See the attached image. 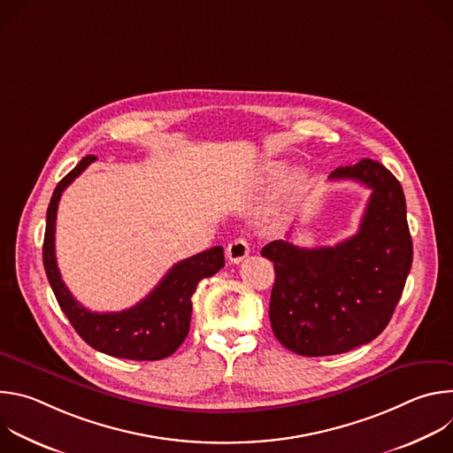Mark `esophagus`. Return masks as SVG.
I'll return each mask as SVG.
<instances>
[{
	"label": "esophagus",
	"mask_w": 453,
	"mask_h": 453,
	"mask_svg": "<svg viewBox=\"0 0 453 453\" xmlns=\"http://www.w3.org/2000/svg\"><path fill=\"white\" fill-rule=\"evenodd\" d=\"M249 252H250V245H249V242H247L245 238H242V236L231 240V242L227 243V249H226L227 260L233 262V264L242 262Z\"/></svg>",
	"instance_id": "esophagus-1"
}]
</instances>
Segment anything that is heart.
<instances>
[{"mask_svg":"<svg viewBox=\"0 0 453 453\" xmlns=\"http://www.w3.org/2000/svg\"><path fill=\"white\" fill-rule=\"evenodd\" d=\"M280 168H281V165L280 163H269L267 165V172L269 173H278L280 172ZM299 179V170H292L288 175H287V179H285V182H283V186H292L296 180Z\"/></svg>","mask_w":453,"mask_h":453,"instance_id":"heart-1","label":"heart"}]
</instances>
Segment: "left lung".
I'll list each match as a JSON object with an SVG mask.
<instances>
[{
    "mask_svg": "<svg viewBox=\"0 0 453 453\" xmlns=\"http://www.w3.org/2000/svg\"><path fill=\"white\" fill-rule=\"evenodd\" d=\"M330 179H351L371 189L357 234L334 247L274 240L262 249L276 271L273 332L303 357L339 355L376 339L389 325L412 265L400 180L372 159L339 166Z\"/></svg>",
    "mask_w": 453,
    "mask_h": 453,
    "instance_id": "obj_1",
    "label": "left lung"
}]
</instances>
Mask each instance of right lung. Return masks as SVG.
I'll return each mask as SVG.
<instances>
[{"instance_id": "obj_1", "label": "right lung", "mask_w": 453, "mask_h": 453, "mask_svg": "<svg viewBox=\"0 0 453 453\" xmlns=\"http://www.w3.org/2000/svg\"><path fill=\"white\" fill-rule=\"evenodd\" d=\"M93 161L86 156L51 196L46 213L42 264L58 306L75 332L96 351L128 360H161L175 353L189 332L191 296L201 280L217 274L224 265V249L211 247L175 264L161 283L138 304L123 311L98 313L84 308L64 285L55 260V219L62 191Z\"/></svg>"}]
</instances>
